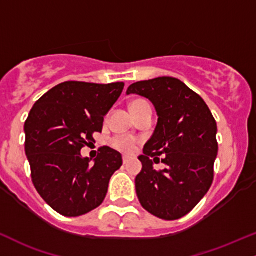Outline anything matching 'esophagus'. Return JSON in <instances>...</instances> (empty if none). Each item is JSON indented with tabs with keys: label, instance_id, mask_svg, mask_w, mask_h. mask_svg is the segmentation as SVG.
Returning <instances> with one entry per match:
<instances>
[{
	"label": "esophagus",
	"instance_id": "esophagus-1",
	"mask_svg": "<svg viewBox=\"0 0 256 256\" xmlns=\"http://www.w3.org/2000/svg\"><path fill=\"white\" fill-rule=\"evenodd\" d=\"M128 162H130V158H128V156H122V162H124V164L126 165Z\"/></svg>",
	"mask_w": 256,
	"mask_h": 256
}]
</instances>
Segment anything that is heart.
<instances>
[{"instance_id": "heart-1", "label": "heart", "mask_w": 256, "mask_h": 256, "mask_svg": "<svg viewBox=\"0 0 256 256\" xmlns=\"http://www.w3.org/2000/svg\"><path fill=\"white\" fill-rule=\"evenodd\" d=\"M143 102H144V100H134V102L131 103V108L141 104ZM112 144H113V147L116 148V150L128 152V153H131V152L134 150V140L128 136L115 137L113 141H112Z\"/></svg>"}]
</instances>
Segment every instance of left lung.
I'll list each match as a JSON object with an SVG mask.
<instances>
[{
	"mask_svg": "<svg viewBox=\"0 0 256 256\" xmlns=\"http://www.w3.org/2000/svg\"><path fill=\"white\" fill-rule=\"evenodd\" d=\"M126 94L148 98L158 114L156 130L138 156L142 170L134 184L140 203L162 220L184 218L214 180L218 150L214 116L203 98L175 78L138 81ZM156 155L164 156L165 170L154 169L151 158Z\"/></svg>",
	"mask_w": 256,
	"mask_h": 256,
	"instance_id": "left-lung-1",
	"label": "left lung"
}]
</instances>
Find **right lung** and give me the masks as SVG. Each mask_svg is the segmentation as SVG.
Segmentation results:
<instances>
[{"label":"right lung","mask_w":256,"mask_h":256,"mask_svg":"<svg viewBox=\"0 0 256 256\" xmlns=\"http://www.w3.org/2000/svg\"><path fill=\"white\" fill-rule=\"evenodd\" d=\"M124 86L66 81L30 110L24 131L32 184L60 215L76 218L100 206L109 180L122 165V154L109 147L100 148L94 162L80 152L94 141V132H102L104 116Z\"/></svg>","instance_id":"1"}]
</instances>
